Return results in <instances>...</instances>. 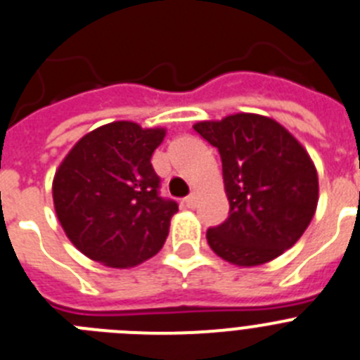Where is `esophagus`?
I'll list each match as a JSON object with an SVG mask.
<instances>
[{
  "mask_svg": "<svg viewBox=\"0 0 360 360\" xmlns=\"http://www.w3.org/2000/svg\"><path fill=\"white\" fill-rule=\"evenodd\" d=\"M184 203H186V207L195 209L196 205H198V193H196V191H193L189 196H186V198H184Z\"/></svg>",
  "mask_w": 360,
  "mask_h": 360,
  "instance_id": "1",
  "label": "esophagus"
}]
</instances>
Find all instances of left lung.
Returning <instances> with one entry per match:
<instances>
[{
	"instance_id": "8db88e82",
	"label": "left lung",
	"mask_w": 360,
	"mask_h": 360,
	"mask_svg": "<svg viewBox=\"0 0 360 360\" xmlns=\"http://www.w3.org/2000/svg\"><path fill=\"white\" fill-rule=\"evenodd\" d=\"M193 128L218 148L231 205L224 224L207 231L209 247L238 266L281 256L317 209L319 180L307 149L281 124L257 113L202 120Z\"/></svg>"
}]
</instances>
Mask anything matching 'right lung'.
<instances>
[{
	"instance_id": "obj_1",
	"label": "right lung",
	"mask_w": 360,
	"mask_h": 360,
	"mask_svg": "<svg viewBox=\"0 0 360 360\" xmlns=\"http://www.w3.org/2000/svg\"><path fill=\"white\" fill-rule=\"evenodd\" d=\"M164 128L117 120L86 133L57 167L53 207L63 231L86 257L131 269L153 257L178 205L158 196L151 165Z\"/></svg>"
}]
</instances>
